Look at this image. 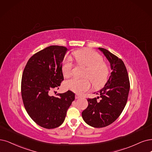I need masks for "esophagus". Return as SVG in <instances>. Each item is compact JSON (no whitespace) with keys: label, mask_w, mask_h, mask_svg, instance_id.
I'll use <instances>...</instances> for the list:
<instances>
[{"label":"esophagus","mask_w":152,"mask_h":152,"mask_svg":"<svg viewBox=\"0 0 152 152\" xmlns=\"http://www.w3.org/2000/svg\"><path fill=\"white\" fill-rule=\"evenodd\" d=\"M81 98V96H80V95L75 94V98H76V99H79V98Z\"/></svg>","instance_id":"esophagus-1"}]
</instances>
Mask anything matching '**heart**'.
Masks as SVG:
<instances>
[{
    "label": "heart",
    "instance_id": "obj_1",
    "mask_svg": "<svg viewBox=\"0 0 152 152\" xmlns=\"http://www.w3.org/2000/svg\"><path fill=\"white\" fill-rule=\"evenodd\" d=\"M73 56L78 64L86 67L84 77L87 78H71L66 83L67 89L77 94L86 91L91 86L89 79L95 87H100L104 85L107 80L109 69L107 65L103 62L102 56L90 49L76 50L73 53ZM73 67L74 64L72 59L69 57L66 58L62 66V71L64 76L69 77L71 75Z\"/></svg>",
    "mask_w": 152,
    "mask_h": 152
}]
</instances>
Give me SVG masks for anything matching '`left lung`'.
I'll return each mask as SVG.
<instances>
[{
	"label": "left lung",
	"mask_w": 152,
	"mask_h": 152,
	"mask_svg": "<svg viewBox=\"0 0 152 152\" xmlns=\"http://www.w3.org/2000/svg\"><path fill=\"white\" fill-rule=\"evenodd\" d=\"M99 49L109 61L112 72L104 88L96 93L99 96L88 98V107L82 112L84 121L94 128L108 126L120 116L126 104L130 87L123 61L107 49Z\"/></svg>",
	"instance_id": "1"
}]
</instances>
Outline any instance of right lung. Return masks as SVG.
Masks as SVG:
<instances>
[{
    "label": "right lung",
    "mask_w": 152,
    "mask_h": 152,
    "mask_svg": "<svg viewBox=\"0 0 152 152\" xmlns=\"http://www.w3.org/2000/svg\"><path fill=\"white\" fill-rule=\"evenodd\" d=\"M67 50L60 46L46 48L32 56L22 73L21 95L25 109L32 120L44 128L59 126L75 98L69 90L58 96L50 95L64 80L62 62Z\"/></svg>",
    "instance_id": "1"
}]
</instances>
